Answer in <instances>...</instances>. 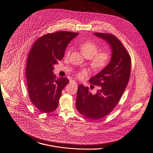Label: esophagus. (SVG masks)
I'll use <instances>...</instances> for the list:
<instances>
[{"label":"esophagus","mask_w":153,"mask_h":153,"mask_svg":"<svg viewBox=\"0 0 153 153\" xmlns=\"http://www.w3.org/2000/svg\"><path fill=\"white\" fill-rule=\"evenodd\" d=\"M70 83H71V84H74L75 85H77V82L76 81H74V80H71V81H70Z\"/></svg>","instance_id":"34e87169"}]
</instances>
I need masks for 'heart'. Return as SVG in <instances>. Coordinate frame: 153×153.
Segmentation results:
<instances>
[{"label": "heart", "instance_id": "obj_1", "mask_svg": "<svg viewBox=\"0 0 153 153\" xmlns=\"http://www.w3.org/2000/svg\"><path fill=\"white\" fill-rule=\"evenodd\" d=\"M99 46L94 42L88 41L84 42L80 45V49L82 55L86 58H91V65L96 69H102L109 64L111 60V53L108 51L99 50ZM71 48H69L66 51V56H69ZM86 72L83 71L77 74V76L82 79Z\"/></svg>", "mask_w": 153, "mask_h": 153}]
</instances>
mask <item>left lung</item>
Instances as JSON below:
<instances>
[{
    "label": "left lung",
    "instance_id": "obj_1",
    "mask_svg": "<svg viewBox=\"0 0 153 153\" xmlns=\"http://www.w3.org/2000/svg\"><path fill=\"white\" fill-rule=\"evenodd\" d=\"M105 40L112 49L108 65L89 79L90 83L99 87L96 93L80 84L77 92L76 106L81 115L89 119L98 120L114 109L127 87L131 73V57L121 42L111 34L95 33Z\"/></svg>",
    "mask_w": 153,
    "mask_h": 153
}]
</instances>
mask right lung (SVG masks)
Masks as SVG:
<instances>
[{
	"label": "right lung",
	"mask_w": 153,
	"mask_h": 153,
	"mask_svg": "<svg viewBox=\"0 0 153 153\" xmlns=\"http://www.w3.org/2000/svg\"><path fill=\"white\" fill-rule=\"evenodd\" d=\"M78 33L61 31L39 37L30 50L26 67L28 94L32 104L40 112L57 109L62 89L69 83L66 77H56L55 64L64 56L66 48Z\"/></svg>",
	"instance_id": "add662e5"
}]
</instances>
